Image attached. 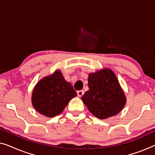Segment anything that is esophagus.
<instances>
[{
    "mask_svg": "<svg viewBox=\"0 0 155 155\" xmlns=\"http://www.w3.org/2000/svg\"><path fill=\"white\" fill-rule=\"evenodd\" d=\"M77 93H78V97H81L82 96V95L84 94V91H83V90H79V91H78Z\"/></svg>",
    "mask_w": 155,
    "mask_h": 155,
    "instance_id": "esophagus-1",
    "label": "esophagus"
}]
</instances>
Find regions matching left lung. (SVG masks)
I'll return each instance as SVG.
<instances>
[{
	"label": "left lung",
	"instance_id": "8db88e82",
	"mask_svg": "<svg viewBox=\"0 0 155 155\" xmlns=\"http://www.w3.org/2000/svg\"><path fill=\"white\" fill-rule=\"evenodd\" d=\"M89 90L82 100L91 113L100 119L115 116L126 104V97L113 71L105 68L90 73Z\"/></svg>",
	"mask_w": 155,
	"mask_h": 155
}]
</instances>
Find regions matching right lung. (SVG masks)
I'll return each mask as SVG.
<instances>
[{"label":"right lung","instance_id":"right-lung-1","mask_svg":"<svg viewBox=\"0 0 155 155\" xmlns=\"http://www.w3.org/2000/svg\"><path fill=\"white\" fill-rule=\"evenodd\" d=\"M76 96L73 85L65 81L60 71H57L38 82L33 90L31 101L33 107L42 115L54 117Z\"/></svg>","mask_w":155,"mask_h":155}]
</instances>
